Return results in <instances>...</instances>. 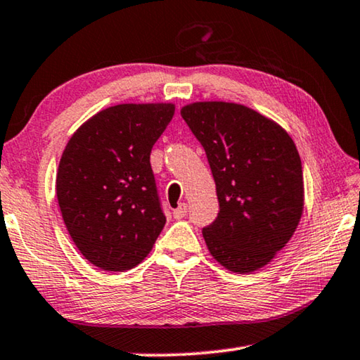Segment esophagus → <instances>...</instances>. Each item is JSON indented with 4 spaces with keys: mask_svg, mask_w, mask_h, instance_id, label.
I'll return each mask as SVG.
<instances>
[{
    "mask_svg": "<svg viewBox=\"0 0 360 360\" xmlns=\"http://www.w3.org/2000/svg\"><path fill=\"white\" fill-rule=\"evenodd\" d=\"M187 210H189V207H187V203H179V207L176 208V210H173V216H174V219H182V218H186Z\"/></svg>",
    "mask_w": 360,
    "mask_h": 360,
    "instance_id": "esophagus-1",
    "label": "esophagus"
}]
</instances>
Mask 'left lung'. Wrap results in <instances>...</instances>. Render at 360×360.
I'll list each match as a JSON object with an SVG mask.
<instances>
[{
	"label": "left lung",
	"mask_w": 360,
	"mask_h": 360,
	"mask_svg": "<svg viewBox=\"0 0 360 360\" xmlns=\"http://www.w3.org/2000/svg\"><path fill=\"white\" fill-rule=\"evenodd\" d=\"M181 117L200 142L216 184L219 211L202 232L210 253L232 272L266 266L303 213V167L277 123L229 102H197Z\"/></svg>",
	"instance_id": "left-lung-1"
}]
</instances>
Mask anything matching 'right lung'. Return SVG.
Returning a JSON list of instances; mask_svg holds the SVG:
<instances>
[{
    "label": "right lung",
    "mask_w": 360,
    "mask_h": 360,
    "mask_svg": "<svg viewBox=\"0 0 360 360\" xmlns=\"http://www.w3.org/2000/svg\"><path fill=\"white\" fill-rule=\"evenodd\" d=\"M173 113V104L108 107L62 153L56 179L62 218L79 253L99 269H133L167 222L150 152Z\"/></svg>",
    "instance_id": "add662e5"
}]
</instances>
